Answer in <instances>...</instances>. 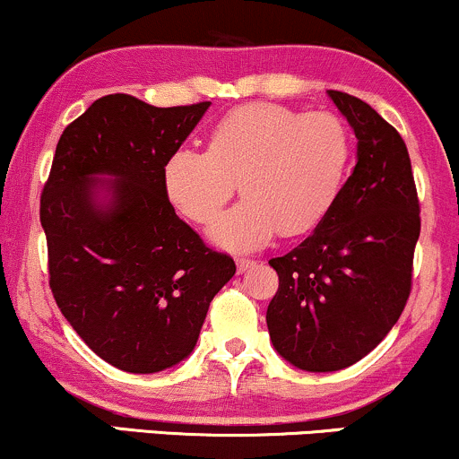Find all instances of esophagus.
<instances>
[{
  "instance_id": "obj_1",
  "label": "esophagus",
  "mask_w": 459,
  "mask_h": 459,
  "mask_svg": "<svg viewBox=\"0 0 459 459\" xmlns=\"http://www.w3.org/2000/svg\"><path fill=\"white\" fill-rule=\"evenodd\" d=\"M255 265V261L252 259H237V272H246L247 267Z\"/></svg>"
}]
</instances>
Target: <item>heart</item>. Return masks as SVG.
Returning a JSON list of instances; mask_svg holds the SVG:
<instances>
[{"label": "heart", "instance_id": "heart-1", "mask_svg": "<svg viewBox=\"0 0 459 459\" xmlns=\"http://www.w3.org/2000/svg\"><path fill=\"white\" fill-rule=\"evenodd\" d=\"M351 157L345 123L330 112L244 105L220 120L209 151L181 146L168 157L163 186L192 222H212L237 192L244 200L215 220L213 241L256 250L273 235L307 233L343 187Z\"/></svg>", "mask_w": 459, "mask_h": 459}]
</instances>
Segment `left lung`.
<instances>
[{
  "label": "left lung",
  "instance_id": "8db88e82",
  "mask_svg": "<svg viewBox=\"0 0 459 459\" xmlns=\"http://www.w3.org/2000/svg\"><path fill=\"white\" fill-rule=\"evenodd\" d=\"M354 129L356 166L330 212L276 256L267 307L273 350L302 371H339L391 332L412 287L419 198L405 142L371 105L328 91Z\"/></svg>",
  "mask_w": 459,
  "mask_h": 459
}]
</instances>
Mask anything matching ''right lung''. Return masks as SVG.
I'll list each match as a JSON object with an SVG mask.
<instances>
[{
	"label": "right lung",
	"mask_w": 459,
	"mask_h": 459,
	"mask_svg": "<svg viewBox=\"0 0 459 459\" xmlns=\"http://www.w3.org/2000/svg\"><path fill=\"white\" fill-rule=\"evenodd\" d=\"M209 101L97 99L65 129L40 196L57 308L97 356L157 373L192 354L235 261L203 244L163 186L168 157Z\"/></svg>",
	"instance_id": "add662e5"
}]
</instances>
